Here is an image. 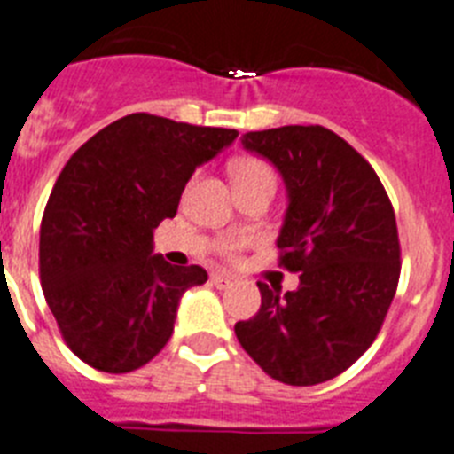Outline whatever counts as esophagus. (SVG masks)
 Returning a JSON list of instances; mask_svg holds the SVG:
<instances>
[{"mask_svg": "<svg viewBox=\"0 0 454 454\" xmlns=\"http://www.w3.org/2000/svg\"><path fill=\"white\" fill-rule=\"evenodd\" d=\"M209 281H212V284H215L216 288H228V286L233 284V281H231V277H228V274H219V272L212 274V277H209Z\"/></svg>", "mask_w": 454, "mask_h": 454, "instance_id": "34e87169", "label": "esophagus"}]
</instances>
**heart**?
Masks as SVG:
<instances>
[{
	"label": "heart",
	"mask_w": 454,
	"mask_h": 454,
	"mask_svg": "<svg viewBox=\"0 0 454 454\" xmlns=\"http://www.w3.org/2000/svg\"><path fill=\"white\" fill-rule=\"evenodd\" d=\"M262 175L274 177L268 163L258 161V159H239V161L233 166L235 180H249V177H262ZM245 242H247L245 238H228L223 239L221 249H223V254H233V251H238L239 247H245Z\"/></svg>",
	"instance_id": "b5f03b06"
}]
</instances>
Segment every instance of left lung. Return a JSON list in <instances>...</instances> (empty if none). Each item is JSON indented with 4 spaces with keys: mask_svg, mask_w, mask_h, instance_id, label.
Segmentation results:
<instances>
[{
    "mask_svg": "<svg viewBox=\"0 0 454 454\" xmlns=\"http://www.w3.org/2000/svg\"><path fill=\"white\" fill-rule=\"evenodd\" d=\"M286 186L277 247L295 291L261 288V309L235 334L254 363L288 386H316L356 363L379 334L399 281L397 221L374 168L325 127L242 136Z\"/></svg>",
    "mask_w": 454,
    "mask_h": 454,
    "instance_id": "left-lung-1",
    "label": "left lung"
}]
</instances>
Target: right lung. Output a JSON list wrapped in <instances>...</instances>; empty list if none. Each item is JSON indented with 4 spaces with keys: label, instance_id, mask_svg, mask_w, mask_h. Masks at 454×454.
I'll return each instance as SVG.
<instances>
[{
    "label": "right lung",
    "instance_id": "obj_1",
    "mask_svg": "<svg viewBox=\"0 0 454 454\" xmlns=\"http://www.w3.org/2000/svg\"><path fill=\"white\" fill-rule=\"evenodd\" d=\"M238 138L133 113L91 136L57 177L41 221V284L64 341L90 367L127 374L168 344L198 265L154 254V228L177 215L193 170Z\"/></svg>",
    "mask_w": 454,
    "mask_h": 454
}]
</instances>
